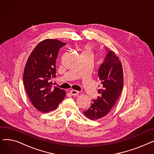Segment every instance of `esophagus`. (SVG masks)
Wrapping results in <instances>:
<instances>
[{
	"instance_id": "obj_1",
	"label": "esophagus",
	"mask_w": 154,
	"mask_h": 154,
	"mask_svg": "<svg viewBox=\"0 0 154 154\" xmlns=\"http://www.w3.org/2000/svg\"><path fill=\"white\" fill-rule=\"evenodd\" d=\"M70 93L72 95H77L79 94V92L77 91H75V90H72L70 91Z\"/></svg>"
}]
</instances>
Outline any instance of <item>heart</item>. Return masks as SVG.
<instances>
[{
	"label": "heart",
	"mask_w": 154,
	"mask_h": 154,
	"mask_svg": "<svg viewBox=\"0 0 154 154\" xmlns=\"http://www.w3.org/2000/svg\"><path fill=\"white\" fill-rule=\"evenodd\" d=\"M93 55L94 53L92 51V48L90 45H86L84 48V49L81 52V54H80V56L89 55L93 57Z\"/></svg>",
	"instance_id": "obj_1"
}]
</instances>
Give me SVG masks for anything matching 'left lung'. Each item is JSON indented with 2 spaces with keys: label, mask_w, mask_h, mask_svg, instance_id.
<instances>
[{
  "label": "left lung",
  "mask_w": 154,
  "mask_h": 154,
  "mask_svg": "<svg viewBox=\"0 0 154 154\" xmlns=\"http://www.w3.org/2000/svg\"><path fill=\"white\" fill-rule=\"evenodd\" d=\"M98 77L102 85L101 88L98 90L100 95L97 100H92L91 106L87 110L84 111L85 116L92 120L107 116L114 107L122 91V66L114 52L108 51L99 69Z\"/></svg>",
  "instance_id": "obj_1"
}]
</instances>
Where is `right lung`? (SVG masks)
<instances>
[{
    "instance_id": "add662e5",
    "label": "right lung",
    "mask_w": 154,
    "mask_h": 154,
    "mask_svg": "<svg viewBox=\"0 0 154 154\" xmlns=\"http://www.w3.org/2000/svg\"><path fill=\"white\" fill-rule=\"evenodd\" d=\"M66 44L57 39L40 42L31 52L24 69L23 82L34 107L44 113L54 110L66 97V92L53 87L55 61L60 48Z\"/></svg>"
}]
</instances>
